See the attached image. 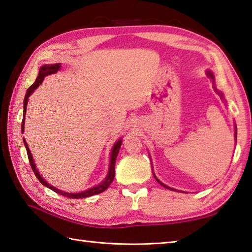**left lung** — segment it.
Listing matches in <instances>:
<instances>
[{"label":"left lung","mask_w":252,"mask_h":252,"mask_svg":"<svg viewBox=\"0 0 252 252\" xmlns=\"http://www.w3.org/2000/svg\"><path fill=\"white\" fill-rule=\"evenodd\" d=\"M207 76H208L209 78H211V79H212V81H213V89H215L216 92H217L219 95H220V97H221L222 99H224V95H223V94L220 92V91H218V89L216 88V84H215V76H213V73H212L210 70H207ZM236 141H237V127H236V126H235V142H236ZM153 175H154V178L156 179V181L158 182V183H159L160 185H161V186L165 187V189H170V190H176V191H179L178 189H172V187H169V186H167V185H165V184H163L162 182L160 181V180L157 178L156 175H155V173H154V172H153ZM182 192H183V191H182Z\"/></svg>","instance_id":"obj_1"}]
</instances>
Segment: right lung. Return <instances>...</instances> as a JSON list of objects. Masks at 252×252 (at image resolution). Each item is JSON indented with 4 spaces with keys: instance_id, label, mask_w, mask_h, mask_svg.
<instances>
[{
    "instance_id": "1",
    "label": "right lung",
    "mask_w": 252,
    "mask_h": 252,
    "mask_svg": "<svg viewBox=\"0 0 252 252\" xmlns=\"http://www.w3.org/2000/svg\"><path fill=\"white\" fill-rule=\"evenodd\" d=\"M62 67V63H54V65H43L41 66V68L39 69V74H37V77L35 79L34 83L31 85V87L27 91V93L25 95V99H24V116H23V122H21V133L25 132V118H26V110H27V105H28V100L30 95L34 92V91L39 88V85L43 82V80L46 76H49V74L52 73H56L58 70H60ZM24 144H25V147H26V151H27V155H28V158H29V162L32 170H33V172L36 176V179L41 182V184H43L44 186L49 187L50 189H52L53 191L57 192V194H60L62 196H65V197H69V198H73V199H78V198H85V197H90V196H93V195H97L100 194V192H103L104 190H106L108 189V186L111 184V182L114 181L115 178V164H116V159L118 154H119L120 151V147H121V144H122V138H119L115 144L114 146L111 148V153H110V161H109V168H108V172H107L106 178L100 182L98 185H95L93 187H91V189H87V190H83V191H80V192H67V191H63L56 189L53 185L49 184L47 182L42 178L39 170H37L36 165L34 163V160L33 157H32V154L30 152V149L28 147V144H27L25 137H24Z\"/></svg>"
}]
</instances>
